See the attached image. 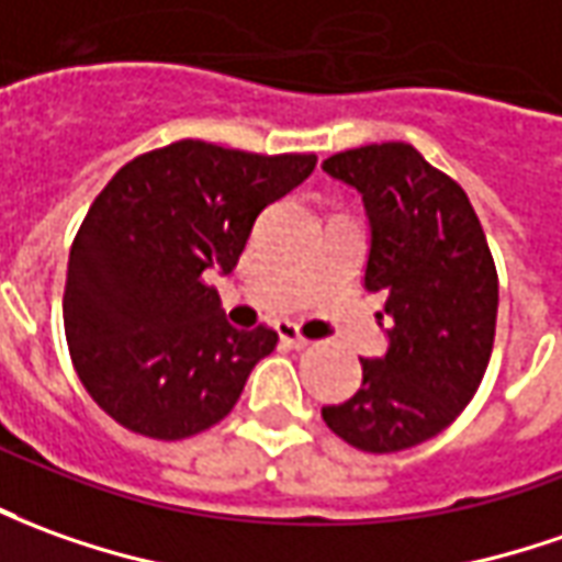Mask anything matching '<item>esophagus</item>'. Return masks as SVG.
Returning a JSON list of instances; mask_svg holds the SVG:
<instances>
[{"label":"esophagus","mask_w":562,"mask_h":562,"mask_svg":"<svg viewBox=\"0 0 562 562\" xmlns=\"http://www.w3.org/2000/svg\"><path fill=\"white\" fill-rule=\"evenodd\" d=\"M274 330H278V336H281V342H284V346L290 348L308 346V339L300 333V327H296V324H290V321H278V327H274Z\"/></svg>","instance_id":"34e87169"}]
</instances>
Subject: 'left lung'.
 I'll use <instances>...</instances> for the list:
<instances>
[{"instance_id":"8db88e82","label":"left lung","mask_w":562,"mask_h":562,"mask_svg":"<svg viewBox=\"0 0 562 562\" xmlns=\"http://www.w3.org/2000/svg\"><path fill=\"white\" fill-rule=\"evenodd\" d=\"M324 170L361 192L363 288L385 293L389 348L363 358L361 389L321 416L355 450H409L440 435L486 373L498 312L493 254L465 189L409 143L346 149Z\"/></svg>"}]
</instances>
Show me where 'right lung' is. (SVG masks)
<instances>
[{
	"label": "right lung",
	"mask_w": 562,
	"mask_h": 562,
	"mask_svg": "<svg viewBox=\"0 0 562 562\" xmlns=\"http://www.w3.org/2000/svg\"><path fill=\"white\" fill-rule=\"evenodd\" d=\"M315 161L177 140L103 186L69 250L64 327L81 385L127 431L183 440L238 404L278 333L235 330L204 274L238 266L262 207Z\"/></svg>",
	"instance_id": "right-lung-1"
}]
</instances>
